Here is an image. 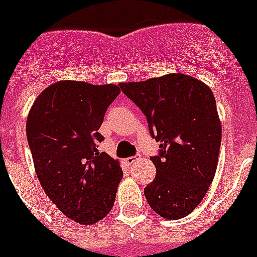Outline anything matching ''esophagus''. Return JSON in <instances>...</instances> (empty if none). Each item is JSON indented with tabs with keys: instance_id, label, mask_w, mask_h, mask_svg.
I'll use <instances>...</instances> for the list:
<instances>
[{
	"instance_id": "obj_1",
	"label": "esophagus",
	"mask_w": 257,
	"mask_h": 257,
	"mask_svg": "<svg viewBox=\"0 0 257 257\" xmlns=\"http://www.w3.org/2000/svg\"><path fill=\"white\" fill-rule=\"evenodd\" d=\"M136 160H138V158L134 157V156H132V157L126 158L125 161H126V164H128V165H132V164H134V162H136Z\"/></svg>"
}]
</instances>
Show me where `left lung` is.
<instances>
[{
  "instance_id": "8db88e82",
  "label": "left lung",
  "mask_w": 257,
  "mask_h": 257,
  "mask_svg": "<svg viewBox=\"0 0 257 257\" xmlns=\"http://www.w3.org/2000/svg\"><path fill=\"white\" fill-rule=\"evenodd\" d=\"M119 86L146 115L161 148L151 157L156 177L145 188L148 204L166 219L186 217L200 204L217 170L222 124L212 90L184 73Z\"/></svg>"
}]
</instances>
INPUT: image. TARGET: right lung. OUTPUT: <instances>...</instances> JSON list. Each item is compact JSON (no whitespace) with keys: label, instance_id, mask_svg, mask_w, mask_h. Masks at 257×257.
<instances>
[{"label":"right lung","instance_id":"obj_1","mask_svg":"<svg viewBox=\"0 0 257 257\" xmlns=\"http://www.w3.org/2000/svg\"><path fill=\"white\" fill-rule=\"evenodd\" d=\"M116 85L58 81L35 99L26 137L35 172L48 198L80 224H95L111 210L123 179L120 162L99 152V129Z\"/></svg>","mask_w":257,"mask_h":257}]
</instances>
